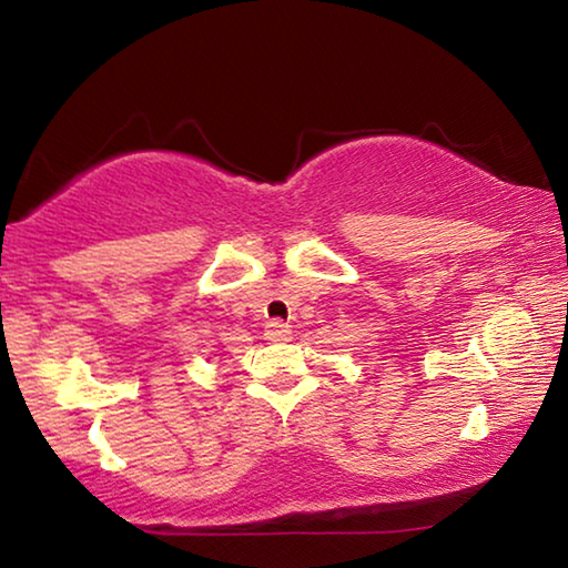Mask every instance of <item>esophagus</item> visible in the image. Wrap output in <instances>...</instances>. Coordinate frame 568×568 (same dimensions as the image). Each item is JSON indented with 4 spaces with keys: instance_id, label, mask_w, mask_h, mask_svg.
I'll use <instances>...</instances> for the list:
<instances>
[{
    "instance_id": "1",
    "label": "esophagus",
    "mask_w": 568,
    "mask_h": 568,
    "mask_svg": "<svg viewBox=\"0 0 568 568\" xmlns=\"http://www.w3.org/2000/svg\"><path fill=\"white\" fill-rule=\"evenodd\" d=\"M265 338L271 343L291 341V325H285L283 321H271L265 325Z\"/></svg>"
}]
</instances>
